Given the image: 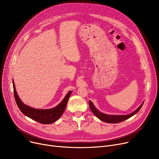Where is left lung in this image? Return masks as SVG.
I'll return each instance as SVG.
<instances>
[{
    "instance_id": "8db88e82",
    "label": "left lung",
    "mask_w": 159,
    "mask_h": 159,
    "mask_svg": "<svg viewBox=\"0 0 159 159\" xmlns=\"http://www.w3.org/2000/svg\"><path fill=\"white\" fill-rule=\"evenodd\" d=\"M143 104V102H142L140 105V106L137 109H136L133 112L130 113L129 114H127V115H110V114H107L105 113L101 112L95 108V107L93 104V102L90 100L89 101V108H90L93 114L100 120L104 121V122H106V123H118L121 122L123 121H125V120L130 118V117H132L133 116H134V114H136L139 111L140 108H142Z\"/></svg>"
}]
</instances>
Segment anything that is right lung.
Instances as JSON below:
<instances>
[{
	"instance_id": "right-lung-1",
	"label": "right lung",
	"mask_w": 159,
	"mask_h": 159,
	"mask_svg": "<svg viewBox=\"0 0 159 159\" xmlns=\"http://www.w3.org/2000/svg\"><path fill=\"white\" fill-rule=\"evenodd\" d=\"M12 82L15 99L19 110L26 116L42 124L52 123L57 121L60 118L64 112L68 99L70 98L72 92L71 91L69 92L60 104H58L54 108L50 109H37L24 104L21 100L20 99L16 92L13 80Z\"/></svg>"
}]
</instances>
